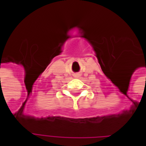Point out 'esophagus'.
Listing matches in <instances>:
<instances>
[{"mask_svg": "<svg viewBox=\"0 0 146 146\" xmlns=\"http://www.w3.org/2000/svg\"><path fill=\"white\" fill-rule=\"evenodd\" d=\"M77 76H78V74H77Z\"/></svg>", "mask_w": 146, "mask_h": 146, "instance_id": "1", "label": "esophagus"}]
</instances>
